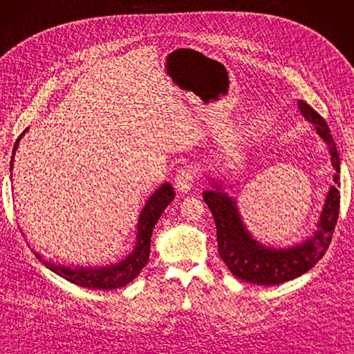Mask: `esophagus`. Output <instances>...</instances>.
<instances>
[{
	"instance_id": "esophagus-1",
	"label": "esophagus",
	"mask_w": 354,
	"mask_h": 354,
	"mask_svg": "<svg viewBox=\"0 0 354 354\" xmlns=\"http://www.w3.org/2000/svg\"><path fill=\"white\" fill-rule=\"evenodd\" d=\"M196 180V170L193 167H183L176 171L175 176V188L180 193H187L192 189Z\"/></svg>"
}]
</instances>
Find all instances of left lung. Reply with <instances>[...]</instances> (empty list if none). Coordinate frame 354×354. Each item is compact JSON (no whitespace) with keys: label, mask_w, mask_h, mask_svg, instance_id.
Listing matches in <instances>:
<instances>
[{"label":"left lung","mask_w":354,"mask_h":354,"mask_svg":"<svg viewBox=\"0 0 354 354\" xmlns=\"http://www.w3.org/2000/svg\"><path fill=\"white\" fill-rule=\"evenodd\" d=\"M297 106L306 120L315 125V130L322 136V139L328 143L332 166L337 170L333 180L338 183L339 157L328 124L302 100H299ZM214 187L215 189H207L203 193V201L209 206L215 220L220 257L236 278L257 286L283 284L314 268L328 251L338 221L341 203V194L335 187H330L328 198H326L319 221V230L313 234L311 239L288 250L266 248L252 239L243 227L234 201L221 192L220 185L215 184Z\"/></svg>","instance_id":"8db88e82"}]
</instances>
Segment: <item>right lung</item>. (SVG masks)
Listing matches in <instances>:
<instances>
[{"instance_id":"right-lung-1","label":"right lung","mask_w":354,"mask_h":354,"mask_svg":"<svg viewBox=\"0 0 354 354\" xmlns=\"http://www.w3.org/2000/svg\"><path fill=\"white\" fill-rule=\"evenodd\" d=\"M26 130L21 133L19 138H17L15 148H13V156L10 161V170L13 169V158L15 152L17 149V145L22 139ZM175 198L174 187L170 184L161 185L156 193H153L148 203L145 205L143 211L139 218V227H138V242H136L134 251L131 254L122 260L121 263L116 266H109V268H97V269H73V268H64L52 263L49 260L41 259L37 252H35V257H37L41 263L49 268L52 272H55L57 275L62 277L64 279L70 281L76 286L85 287V288H93V290H113L125 287L130 284L131 281L140 274V270L147 266L149 260V247H151V236L152 230L156 227L158 218L161 216L162 211L166 209L167 205Z\"/></svg>"}]
</instances>
